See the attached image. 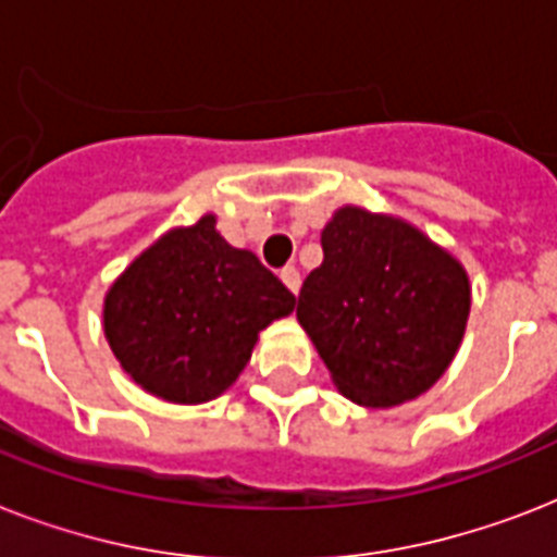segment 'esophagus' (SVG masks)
Segmentation results:
<instances>
[{
	"label": "esophagus",
	"mask_w": 557,
	"mask_h": 557,
	"mask_svg": "<svg viewBox=\"0 0 557 557\" xmlns=\"http://www.w3.org/2000/svg\"><path fill=\"white\" fill-rule=\"evenodd\" d=\"M280 280L286 283V288L292 292V295H297V292H300V271H297L295 265H286V269L280 271Z\"/></svg>",
	"instance_id": "obj_1"
}]
</instances>
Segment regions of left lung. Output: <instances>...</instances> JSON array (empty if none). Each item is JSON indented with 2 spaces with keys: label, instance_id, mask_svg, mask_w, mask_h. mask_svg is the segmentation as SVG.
Segmentation results:
<instances>
[{
  "label": "left lung",
  "instance_id": "obj_1",
  "mask_svg": "<svg viewBox=\"0 0 557 557\" xmlns=\"http://www.w3.org/2000/svg\"><path fill=\"white\" fill-rule=\"evenodd\" d=\"M297 321L332 381L364 407L422 396L454 361L471 288L448 251L401 219L341 208L321 234Z\"/></svg>",
  "mask_w": 557,
  "mask_h": 557
}]
</instances>
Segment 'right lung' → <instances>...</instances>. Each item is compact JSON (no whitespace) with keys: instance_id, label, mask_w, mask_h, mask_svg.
I'll return each mask as SVG.
<instances>
[{"instance_id":"add662e5","label":"right lung","mask_w":557,"mask_h":557,"mask_svg":"<svg viewBox=\"0 0 557 557\" xmlns=\"http://www.w3.org/2000/svg\"><path fill=\"white\" fill-rule=\"evenodd\" d=\"M295 295L216 219L161 236L109 288L103 332L135 384L178 405L216 398L245 370L257 332L295 309Z\"/></svg>"}]
</instances>
